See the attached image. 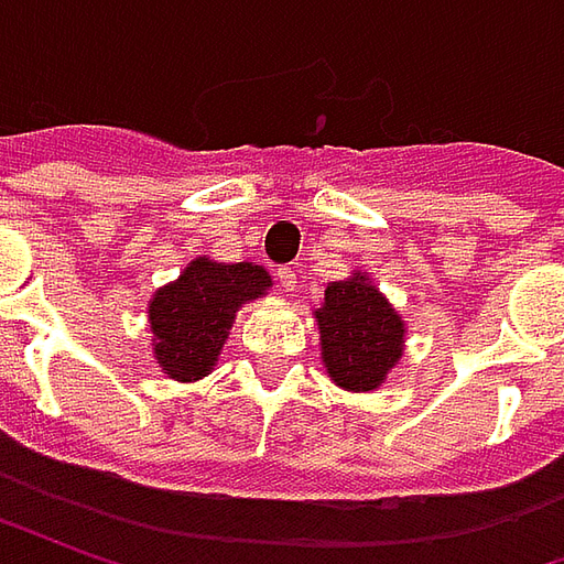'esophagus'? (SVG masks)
<instances>
[{
    "label": "esophagus",
    "mask_w": 564,
    "mask_h": 564,
    "mask_svg": "<svg viewBox=\"0 0 564 564\" xmlns=\"http://www.w3.org/2000/svg\"><path fill=\"white\" fill-rule=\"evenodd\" d=\"M278 281H281V286L290 293V290H295V269H290V265H283V269H278Z\"/></svg>",
    "instance_id": "obj_1"
}]
</instances>
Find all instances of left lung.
Wrapping results in <instances>:
<instances>
[{
	"mask_svg": "<svg viewBox=\"0 0 564 564\" xmlns=\"http://www.w3.org/2000/svg\"><path fill=\"white\" fill-rule=\"evenodd\" d=\"M317 323L326 371L344 390H378L402 356V317L362 274L326 286Z\"/></svg>",
	"mask_w": 564,
	"mask_h": 564,
	"instance_id": "1",
	"label": "left lung"
}]
</instances>
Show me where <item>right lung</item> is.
<instances>
[{"label":"right lung","mask_w":564,"mask_h":564,"mask_svg":"<svg viewBox=\"0 0 564 564\" xmlns=\"http://www.w3.org/2000/svg\"><path fill=\"white\" fill-rule=\"evenodd\" d=\"M271 286L269 271L250 262L196 259L150 302L153 354L174 380L205 378L217 362L235 311Z\"/></svg>","instance_id":"right-lung-1"}]
</instances>
